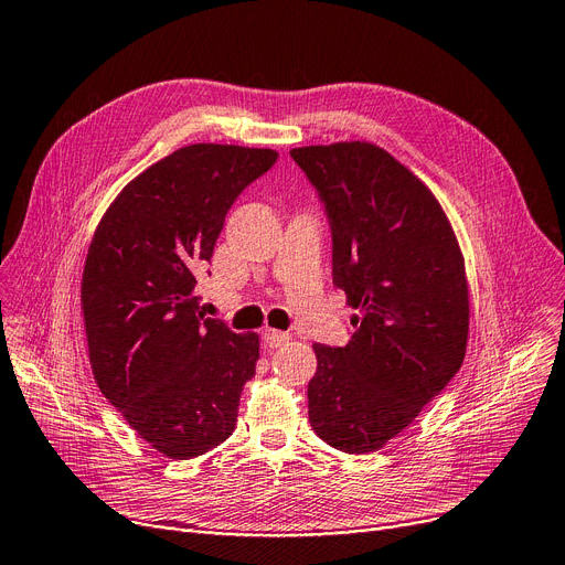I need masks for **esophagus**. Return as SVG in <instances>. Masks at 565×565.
I'll return each mask as SVG.
<instances>
[{
    "mask_svg": "<svg viewBox=\"0 0 565 565\" xmlns=\"http://www.w3.org/2000/svg\"><path fill=\"white\" fill-rule=\"evenodd\" d=\"M262 340H264L266 347L276 349V347H282L285 342H289V333H282V331H276V329H266L262 333Z\"/></svg>",
    "mask_w": 565,
    "mask_h": 565,
    "instance_id": "esophagus-1",
    "label": "esophagus"
}]
</instances>
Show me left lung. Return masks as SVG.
I'll use <instances>...</instances> for the list:
<instances>
[{"instance_id": "1", "label": "left lung", "mask_w": 565, "mask_h": 565, "mask_svg": "<svg viewBox=\"0 0 565 565\" xmlns=\"http://www.w3.org/2000/svg\"><path fill=\"white\" fill-rule=\"evenodd\" d=\"M289 153L327 204L333 282L356 310L347 347L312 344L308 418L338 450H380L465 361V255L435 193L386 149L352 140Z\"/></svg>"}]
</instances>
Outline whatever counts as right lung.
Wrapping results in <instances>:
<instances>
[{"label":"right lung","mask_w":565,"mask_h":565,"mask_svg":"<svg viewBox=\"0 0 565 565\" xmlns=\"http://www.w3.org/2000/svg\"><path fill=\"white\" fill-rule=\"evenodd\" d=\"M276 158L238 145L181 147L121 188L89 244L79 303L94 380L170 460L198 458L234 433L255 374L259 335L202 319L195 274L236 195Z\"/></svg>","instance_id":"obj_1"}]
</instances>
